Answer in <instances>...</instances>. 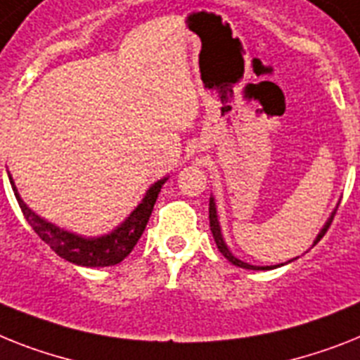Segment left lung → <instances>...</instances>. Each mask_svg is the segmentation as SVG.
<instances>
[{"label":"left lung","mask_w":360,"mask_h":360,"mask_svg":"<svg viewBox=\"0 0 360 360\" xmlns=\"http://www.w3.org/2000/svg\"><path fill=\"white\" fill-rule=\"evenodd\" d=\"M333 216H335V212L331 214V217L328 219V223L324 225V229L319 232V236H316L315 243H319L320 238L324 236L326 232H328L329 225H331V221H333ZM208 219H210V231H212V236H214V241H216L217 249H219V252H221V255L225 256L229 262H231V264H234L236 267H241V269H252V271H269V269L280 267V265H271V267H256V265L245 264V262L238 259L236 256H232V252L229 250V247H226L225 240H223V236H221V226H219V221H217V212H216V203H214V198H210V205H208ZM315 243H313V245H315Z\"/></svg>","instance_id":"obj_1"}]
</instances>
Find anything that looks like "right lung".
<instances>
[{
  "mask_svg": "<svg viewBox=\"0 0 360 360\" xmlns=\"http://www.w3.org/2000/svg\"><path fill=\"white\" fill-rule=\"evenodd\" d=\"M8 179H11L12 190H14V195H16L18 205H20L27 223L32 226V231L40 236V240L45 241L60 258L68 259L71 264L84 265V267H110V265L120 264L137 245L139 238L143 236L148 219L152 216L157 195H159L168 177L157 181L155 185L150 186L143 201L139 203L134 212L129 214L126 221L120 223L110 234L98 238L78 236V234L63 231L60 226L41 219L38 214L32 212L31 208L23 203L11 175H8Z\"/></svg>",
  "mask_w": 360,
  "mask_h": 360,
  "instance_id": "add662e5",
  "label": "right lung"
}]
</instances>
